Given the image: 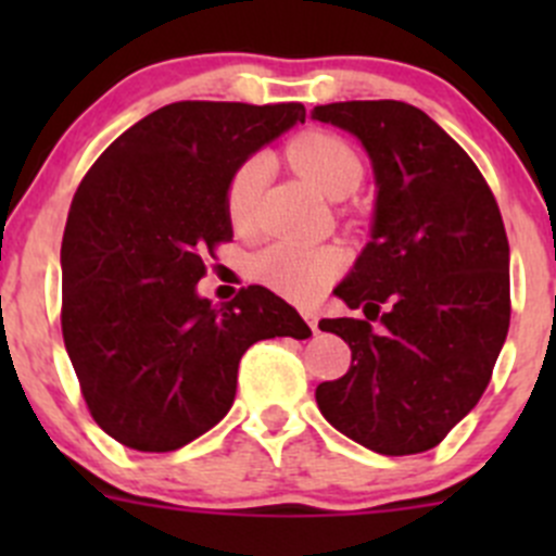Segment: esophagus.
<instances>
[{
    "label": "esophagus",
    "instance_id": "1",
    "mask_svg": "<svg viewBox=\"0 0 556 556\" xmlns=\"http://www.w3.org/2000/svg\"><path fill=\"white\" fill-rule=\"evenodd\" d=\"M304 314V319H306V325H309V328L314 330V333H317V323H319V317H317V312H312V309H306V312H301Z\"/></svg>",
    "mask_w": 556,
    "mask_h": 556
}]
</instances>
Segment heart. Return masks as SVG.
Instances as JSON below:
<instances>
[{"label":"heart","mask_w":556,"mask_h":556,"mask_svg":"<svg viewBox=\"0 0 556 556\" xmlns=\"http://www.w3.org/2000/svg\"><path fill=\"white\" fill-rule=\"evenodd\" d=\"M293 166L328 199H344L361 185L363 161L346 139L328 131H306L293 139L288 148ZM271 159L255 153L237 166L226 188L228 220L237 228H247L255 220L257 201L266 188ZM341 271V252L328 244H309L282 239L257 252L252 261V274L274 293L290 301L317 299L336 274Z\"/></svg>","instance_id":"obj_1"}]
</instances>
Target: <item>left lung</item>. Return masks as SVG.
I'll use <instances>...</instances> for the list:
<instances>
[{"instance_id": "left-lung-1", "label": "left lung", "mask_w": 556, "mask_h": 556, "mask_svg": "<svg viewBox=\"0 0 556 556\" xmlns=\"http://www.w3.org/2000/svg\"><path fill=\"white\" fill-rule=\"evenodd\" d=\"M314 121L355 134L377 177L371 242L333 290L366 319H323L350 371L314 392L366 450L428 452L479 403L511 319L508 237L470 155L406 102H336ZM379 318L382 331L370 323Z\"/></svg>"}]
</instances>
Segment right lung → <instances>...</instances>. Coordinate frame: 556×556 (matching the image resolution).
Wrapping results in <instances>:
<instances>
[{"instance_id": "1", "label": "right lung", "mask_w": 556, "mask_h": 556, "mask_svg": "<svg viewBox=\"0 0 556 556\" xmlns=\"http://www.w3.org/2000/svg\"><path fill=\"white\" fill-rule=\"evenodd\" d=\"M306 110L299 102H174L123 131L88 169L61 242V333L99 428L137 452H174L215 428L255 341L309 339L261 285L215 309L204 257L233 237L231 174Z\"/></svg>"}]
</instances>
